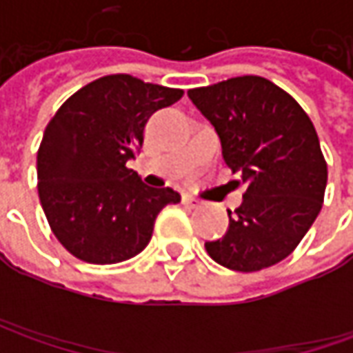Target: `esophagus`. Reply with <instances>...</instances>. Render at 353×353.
Returning <instances> with one entry per match:
<instances>
[{
	"mask_svg": "<svg viewBox=\"0 0 353 353\" xmlns=\"http://www.w3.org/2000/svg\"><path fill=\"white\" fill-rule=\"evenodd\" d=\"M183 204L184 206H190V208H198V206H200V200L194 196H190V194H184Z\"/></svg>",
	"mask_w": 353,
	"mask_h": 353,
	"instance_id": "34e87169",
	"label": "esophagus"
}]
</instances>
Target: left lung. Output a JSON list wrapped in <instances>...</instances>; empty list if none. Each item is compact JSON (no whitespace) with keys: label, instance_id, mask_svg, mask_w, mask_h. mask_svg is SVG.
I'll return each instance as SVG.
<instances>
[{"label":"left lung","instance_id":"left-lung-1","mask_svg":"<svg viewBox=\"0 0 353 353\" xmlns=\"http://www.w3.org/2000/svg\"><path fill=\"white\" fill-rule=\"evenodd\" d=\"M188 98L214 125L225 165L245 184L243 204L228 210L225 236L206 241L208 255L241 273L283 261L314 224L328 181L310 117L261 76L188 90Z\"/></svg>","mask_w":353,"mask_h":353}]
</instances>
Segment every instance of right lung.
Returning <instances> with one entry per match:
<instances>
[{"label":"right lung","instance_id":"1","mask_svg":"<svg viewBox=\"0 0 353 353\" xmlns=\"http://www.w3.org/2000/svg\"><path fill=\"white\" fill-rule=\"evenodd\" d=\"M183 90L112 74L72 94L48 121L37 153L39 198L52 234L86 263H119L141 253L159 212L181 202L172 188H151L128 161L143 145L157 110Z\"/></svg>","mask_w":353,"mask_h":353}]
</instances>
